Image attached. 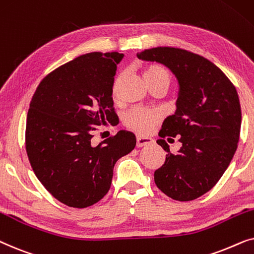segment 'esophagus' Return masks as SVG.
<instances>
[{
  "mask_svg": "<svg viewBox=\"0 0 254 254\" xmlns=\"http://www.w3.org/2000/svg\"><path fill=\"white\" fill-rule=\"evenodd\" d=\"M152 143H153V139H151V138L137 136V147L146 146V145H150Z\"/></svg>",
  "mask_w": 254,
  "mask_h": 254,
  "instance_id": "1",
  "label": "esophagus"
}]
</instances>
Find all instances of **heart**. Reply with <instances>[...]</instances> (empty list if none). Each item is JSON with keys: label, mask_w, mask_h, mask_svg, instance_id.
Here are the masks:
<instances>
[{"label": "heart", "mask_w": 254, "mask_h": 254, "mask_svg": "<svg viewBox=\"0 0 254 254\" xmlns=\"http://www.w3.org/2000/svg\"><path fill=\"white\" fill-rule=\"evenodd\" d=\"M122 76V75H121ZM121 76L117 77L114 84V93L117 90ZM144 77L148 86L164 83L170 86L171 74L168 70L158 64H151L144 68ZM161 120V114L157 109H145V108H133L124 116L125 127L138 133L146 134L153 129Z\"/></svg>", "instance_id": "1"}]
</instances>
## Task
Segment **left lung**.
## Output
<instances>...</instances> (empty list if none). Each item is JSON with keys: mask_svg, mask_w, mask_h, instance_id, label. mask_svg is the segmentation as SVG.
Here are the masks:
<instances>
[{"mask_svg": "<svg viewBox=\"0 0 254 254\" xmlns=\"http://www.w3.org/2000/svg\"><path fill=\"white\" fill-rule=\"evenodd\" d=\"M172 70L179 82L177 111L162 123L157 143L167 152L154 182L168 197L191 201L217 184L237 150L242 110L231 81L210 60L175 47L138 53ZM178 136L183 146L171 154L164 138Z\"/></svg>", "mask_w": 254, "mask_h": 254, "instance_id": "8db88e82", "label": "left lung"}]
</instances>
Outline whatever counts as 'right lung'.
Masks as SVG:
<instances>
[{
  "label": "right lung",
  "mask_w": 254,
  "mask_h": 254,
  "mask_svg": "<svg viewBox=\"0 0 254 254\" xmlns=\"http://www.w3.org/2000/svg\"><path fill=\"white\" fill-rule=\"evenodd\" d=\"M124 54L92 52L46 75L33 94L25 147L36 177L50 194L72 208H87L110 189L118 159L136 146L121 130L97 146L93 131L117 117L113 86Z\"/></svg>",
  "instance_id": "add662e5"
}]
</instances>
